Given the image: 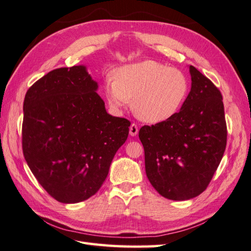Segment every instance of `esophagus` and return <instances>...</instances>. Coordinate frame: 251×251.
<instances>
[{"label": "esophagus", "instance_id": "obj_1", "mask_svg": "<svg viewBox=\"0 0 251 251\" xmlns=\"http://www.w3.org/2000/svg\"><path fill=\"white\" fill-rule=\"evenodd\" d=\"M138 133V126L135 124H132L130 126V135L131 136H135Z\"/></svg>", "mask_w": 251, "mask_h": 251}]
</instances>
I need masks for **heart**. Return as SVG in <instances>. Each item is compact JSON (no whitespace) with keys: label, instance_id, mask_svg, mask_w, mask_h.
Masks as SVG:
<instances>
[{"label":"heart","instance_id":"1","mask_svg":"<svg viewBox=\"0 0 251 251\" xmlns=\"http://www.w3.org/2000/svg\"><path fill=\"white\" fill-rule=\"evenodd\" d=\"M111 107L120 109L132 99V109L143 121L170 119L185 103L189 80L180 70L154 60L126 64L114 71L104 83Z\"/></svg>","mask_w":251,"mask_h":251}]
</instances>
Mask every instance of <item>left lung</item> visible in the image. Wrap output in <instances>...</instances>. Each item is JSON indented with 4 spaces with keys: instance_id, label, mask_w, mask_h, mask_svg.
I'll return each mask as SVG.
<instances>
[{
    "instance_id": "obj_1",
    "label": "left lung",
    "mask_w": 251,
    "mask_h": 251,
    "mask_svg": "<svg viewBox=\"0 0 251 251\" xmlns=\"http://www.w3.org/2000/svg\"><path fill=\"white\" fill-rule=\"evenodd\" d=\"M189 71L191 90L180 110L138 132L148 179L173 201L196 198L207 188L226 146L221 92L194 66Z\"/></svg>"
}]
</instances>
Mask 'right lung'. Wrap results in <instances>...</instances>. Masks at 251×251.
Returning <instances> with one entry per match:
<instances>
[{"instance_id": "right-lung-1", "label": "right lung", "mask_w": 251, "mask_h": 251, "mask_svg": "<svg viewBox=\"0 0 251 251\" xmlns=\"http://www.w3.org/2000/svg\"><path fill=\"white\" fill-rule=\"evenodd\" d=\"M86 66L49 72L24 102L22 150L50 197L78 203L94 196L108 175L131 122L107 114Z\"/></svg>"}]
</instances>
